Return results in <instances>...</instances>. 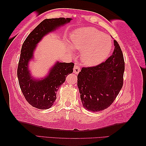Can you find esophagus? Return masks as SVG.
<instances>
[{
	"mask_svg": "<svg viewBox=\"0 0 146 146\" xmlns=\"http://www.w3.org/2000/svg\"><path fill=\"white\" fill-rule=\"evenodd\" d=\"M74 73L75 74H78L80 71V66L78 64H75L74 66V69H73Z\"/></svg>",
	"mask_w": 146,
	"mask_h": 146,
	"instance_id": "1",
	"label": "esophagus"
}]
</instances>
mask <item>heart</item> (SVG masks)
Here are the masks:
<instances>
[{"mask_svg":"<svg viewBox=\"0 0 146 146\" xmlns=\"http://www.w3.org/2000/svg\"><path fill=\"white\" fill-rule=\"evenodd\" d=\"M71 46L82 52V62L87 65H96L106 59L111 50V40L101 31L93 27L76 30L71 35Z\"/></svg>","mask_w":146,"mask_h":146,"instance_id":"b5f03b06","label":"heart"}]
</instances>
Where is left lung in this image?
<instances>
[{
	"label": "left lung",
	"mask_w": 146,
	"mask_h": 146,
	"mask_svg": "<svg viewBox=\"0 0 146 146\" xmlns=\"http://www.w3.org/2000/svg\"><path fill=\"white\" fill-rule=\"evenodd\" d=\"M112 56L96 66L83 67L78 75V87L83 107L98 112L114 102L122 88L125 62L116 40Z\"/></svg>",
	"instance_id": "left-lung-1"
}]
</instances>
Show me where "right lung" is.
I'll return each instance as SVG.
<instances>
[{
  "mask_svg": "<svg viewBox=\"0 0 146 146\" xmlns=\"http://www.w3.org/2000/svg\"><path fill=\"white\" fill-rule=\"evenodd\" d=\"M71 20L70 18L63 17L44 19L28 35L23 44L17 68L19 83L26 101L37 109H47L53 106L56 100V92L65 82L66 76L72 73L74 63L57 62L48 76L41 80H33L28 64L40 39Z\"/></svg>",
  "mask_w": 146,
  "mask_h": 146,
  "instance_id": "obj_1",
  "label": "right lung"
}]
</instances>
